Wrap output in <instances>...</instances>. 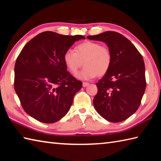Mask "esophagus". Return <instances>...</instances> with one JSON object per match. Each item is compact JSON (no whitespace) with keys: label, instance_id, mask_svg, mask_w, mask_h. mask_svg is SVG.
<instances>
[{"label":"esophagus","instance_id":"esophagus-1","mask_svg":"<svg viewBox=\"0 0 161 161\" xmlns=\"http://www.w3.org/2000/svg\"><path fill=\"white\" fill-rule=\"evenodd\" d=\"M89 84L88 83V82H83V84H82V85H83V87H86Z\"/></svg>","mask_w":161,"mask_h":161}]
</instances>
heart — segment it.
Listing matches in <instances>:
<instances>
[{
  "label": "heart",
  "mask_w": 161,
  "mask_h": 161,
  "mask_svg": "<svg viewBox=\"0 0 161 161\" xmlns=\"http://www.w3.org/2000/svg\"><path fill=\"white\" fill-rule=\"evenodd\" d=\"M64 61L66 67L72 75L76 74L81 66L85 67L77 77L81 80H91L103 76L109 70L112 65V53L108 47L101 46L93 41H85L75 48L65 51Z\"/></svg>",
  "instance_id": "1"
}]
</instances>
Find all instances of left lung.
Instances as JSON below:
<instances>
[{
    "instance_id": "obj_1",
    "label": "left lung",
    "mask_w": 161,
    "mask_h": 161,
    "mask_svg": "<svg viewBox=\"0 0 161 161\" xmlns=\"http://www.w3.org/2000/svg\"><path fill=\"white\" fill-rule=\"evenodd\" d=\"M87 37L106 43L112 56L109 70L96 83L94 108L110 122L124 121L137 111L145 91L142 56L130 40L117 32L106 31Z\"/></svg>"
}]
</instances>
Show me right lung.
Wrapping results in <instances>:
<instances>
[{"mask_svg": "<svg viewBox=\"0 0 161 161\" xmlns=\"http://www.w3.org/2000/svg\"><path fill=\"white\" fill-rule=\"evenodd\" d=\"M81 35L64 36L46 31L22 49L14 65V90L28 115L45 124L67 114L82 82L67 71L64 54Z\"/></svg>", "mask_w": 161, "mask_h": 161, "instance_id": "add662e5", "label": "right lung"}]
</instances>
